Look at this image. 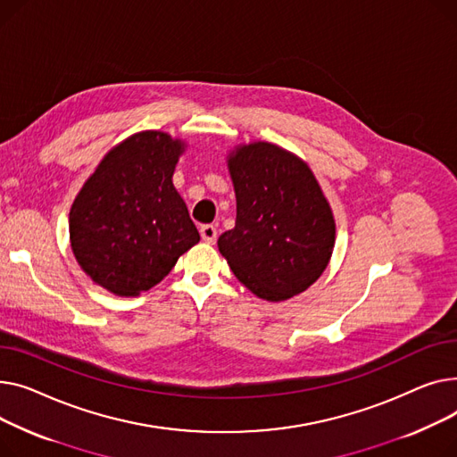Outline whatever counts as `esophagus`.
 I'll list each match as a JSON object with an SVG mask.
<instances>
[{
	"instance_id": "1",
	"label": "esophagus",
	"mask_w": 457,
	"mask_h": 457,
	"mask_svg": "<svg viewBox=\"0 0 457 457\" xmlns=\"http://www.w3.org/2000/svg\"><path fill=\"white\" fill-rule=\"evenodd\" d=\"M201 237L206 241V244H213L218 239V228L213 225H203L201 227Z\"/></svg>"
}]
</instances>
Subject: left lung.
I'll use <instances>...</instances> for the list:
<instances>
[{
	"label": "left lung",
	"instance_id": "1",
	"mask_svg": "<svg viewBox=\"0 0 457 457\" xmlns=\"http://www.w3.org/2000/svg\"><path fill=\"white\" fill-rule=\"evenodd\" d=\"M236 225L218 239L236 278L256 297L280 303L306 291L332 258L336 221L303 158L271 142L227 156Z\"/></svg>",
	"mask_w": 457,
	"mask_h": 457
}]
</instances>
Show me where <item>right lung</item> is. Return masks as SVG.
I'll list each match as a JSON object with an SVG mask.
<instances>
[{
	"mask_svg": "<svg viewBox=\"0 0 457 457\" xmlns=\"http://www.w3.org/2000/svg\"><path fill=\"white\" fill-rule=\"evenodd\" d=\"M186 142L142 130L103 156L70 210L77 263L97 286L138 297L170 275L199 232L173 186Z\"/></svg>",
	"mask_w": 457,
	"mask_h": 457,
	"instance_id": "add662e5",
	"label": "right lung"
}]
</instances>
